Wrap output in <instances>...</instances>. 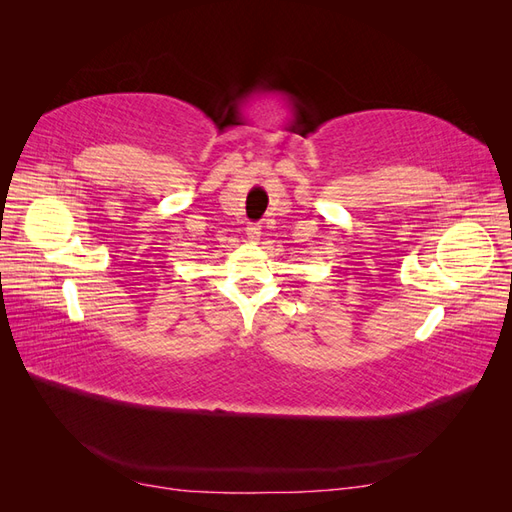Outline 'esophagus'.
Here are the masks:
<instances>
[{"label":"esophagus","instance_id":"1","mask_svg":"<svg viewBox=\"0 0 512 512\" xmlns=\"http://www.w3.org/2000/svg\"><path fill=\"white\" fill-rule=\"evenodd\" d=\"M247 237H250L252 243H258V239H260V226L258 224L247 226Z\"/></svg>","mask_w":512,"mask_h":512}]
</instances>
